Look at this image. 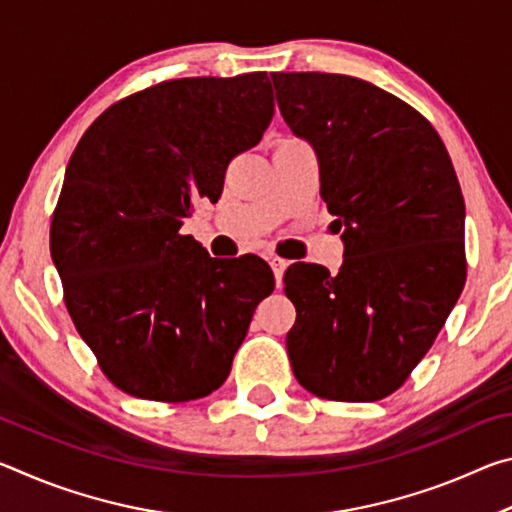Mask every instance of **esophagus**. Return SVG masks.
Returning a JSON list of instances; mask_svg holds the SVG:
<instances>
[{
	"instance_id": "34e87169",
	"label": "esophagus",
	"mask_w": 512,
	"mask_h": 512,
	"mask_svg": "<svg viewBox=\"0 0 512 512\" xmlns=\"http://www.w3.org/2000/svg\"><path fill=\"white\" fill-rule=\"evenodd\" d=\"M268 264H271L273 275H275V282H277V287H280L284 271H287V262H284V259H280V257H271V259H268Z\"/></svg>"
}]
</instances>
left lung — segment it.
Returning <instances> with one entry per match:
<instances>
[{
	"instance_id": "1",
	"label": "left lung",
	"mask_w": 512,
	"mask_h": 512,
	"mask_svg": "<svg viewBox=\"0 0 512 512\" xmlns=\"http://www.w3.org/2000/svg\"><path fill=\"white\" fill-rule=\"evenodd\" d=\"M291 133L318 158L343 264H293V375L336 402H375L427 354L465 284V203L443 140L409 103L343 74H271Z\"/></svg>"
}]
</instances>
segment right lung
<instances>
[{"mask_svg":"<svg viewBox=\"0 0 512 512\" xmlns=\"http://www.w3.org/2000/svg\"><path fill=\"white\" fill-rule=\"evenodd\" d=\"M275 112L266 72L164 81L117 101L69 158L51 219L65 305L101 370L142 400L189 402L230 375L259 300L264 259H216L180 235Z\"/></svg>","mask_w":512,"mask_h":512,"instance_id":"add662e5","label":"right lung"}]
</instances>
